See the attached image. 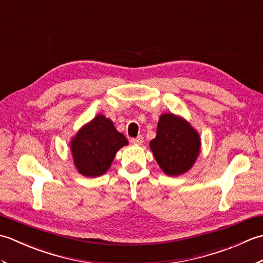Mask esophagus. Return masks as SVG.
<instances>
[{"instance_id":"esophagus-1","label":"esophagus","mask_w":263,"mask_h":263,"mask_svg":"<svg viewBox=\"0 0 263 263\" xmlns=\"http://www.w3.org/2000/svg\"><path fill=\"white\" fill-rule=\"evenodd\" d=\"M131 142L133 143V144H142V142H143V137L142 136H139L138 138H135V139H132L131 140Z\"/></svg>"}]
</instances>
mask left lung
Returning <instances> with one entry per match:
<instances>
[{"instance_id":"8db88e82","label":"left lung","mask_w":263,"mask_h":263,"mask_svg":"<svg viewBox=\"0 0 263 263\" xmlns=\"http://www.w3.org/2000/svg\"><path fill=\"white\" fill-rule=\"evenodd\" d=\"M149 146L165 174L178 176L191 170L198 159L201 139L185 119L164 113L159 117L156 138Z\"/></svg>"}]
</instances>
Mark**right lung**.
Instances as JSON below:
<instances>
[{"label": "right lung", "instance_id": "right-lung-1", "mask_svg": "<svg viewBox=\"0 0 263 263\" xmlns=\"http://www.w3.org/2000/svg\"><path fill=\"white\" fill-rule=\"evenodd\" d=\"M127 144L113 121L99 114L71 139L70 149L77 171L83 176L97 177L108 171L116 153Z\"/></svg>", "mask_w": 263, "mask_h": 263}]
</instances>
